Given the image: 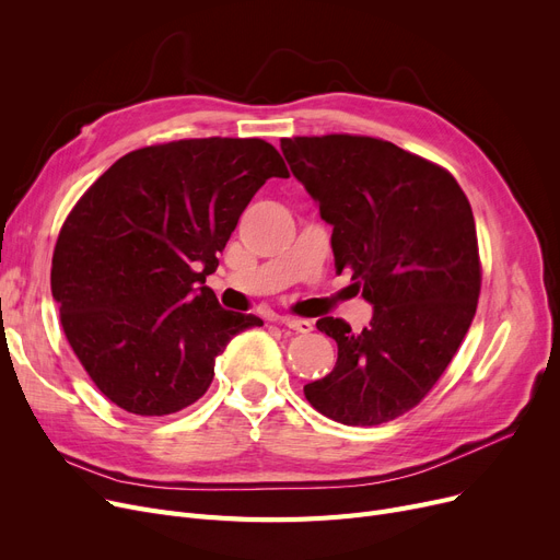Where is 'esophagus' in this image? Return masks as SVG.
<instances>
[{
    "label": "esophagus",
    "instance_id": "obj_1",
    "mask_svg": "<svg viewBox=\"0 0 560 560\" xmlns=\"http://www.w3.org/2000/svg\"><path fill=\"white\" fill-rule=\"evenodd\" d=\"M279 325H283V327H288V329H292V331H298V334H308V331H313V322H311V319H304V317L283 315V317H279Z\"/></svg>",
    "mask_w": 560,
    "mask_h": 560
}]
</instances>
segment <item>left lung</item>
<instances>
[{"mask_svg":"<svg viewBox=\"0 0 560 560\" xmlns=\"http://www.w3.org/2000/svg\"><path fill=\"white\" fill-rule=\"evenodd\" d=\"M281 152L334 226L336 270H351L374 315L317 329L338 345L336 368L304 395L340 424L374 427L418 406L454 359L481 290L475 215L454 176L368 136L283 138Z\"/></svg>","mask_w":560,"mask_h":560,"instance_id":"8db88e82","label":"left lung"}]
</instances>
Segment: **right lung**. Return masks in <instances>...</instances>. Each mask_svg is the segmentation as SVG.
Wrapping results in <instances>:
<instances>
[{
    "mask_svg": "<svg viewBox=\"0 0 560 560\" xmlns=\"http://www.w3.org/2000/svg\"><path fill=\"white\" fill-rule=\"evenodd\" d=\"M288 167L260 138H192L115 161L63 222L51 295L95 386L127 413H176L209 390L229 340L262 319L203 285L256 190Z\"/></svg>",
    "mask_w": 560,
    "mask_h": 560,
    "instance_id": "right-lung-1",
    "label": "right lung"
}]
</instances>
